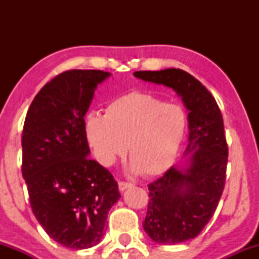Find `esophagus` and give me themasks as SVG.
<instances>
[{
    "instance_id": "34e87169",
    "label": "esophagus",
    "mask_w": 259,
    "mask_h": 259,
    "mask_svg": "<svg viewBox=\"0 0 259 259\" xmlns=\"http://www.w3.org/2000/svg\"><path fill=\"white\" fill-rule=\"evenodd\" d=\"M118 186H119L120 191H125L126 189H130V187H133V184H130V183H124V181H120V183L118 184Z\"/></svg>"
}]
</instances>
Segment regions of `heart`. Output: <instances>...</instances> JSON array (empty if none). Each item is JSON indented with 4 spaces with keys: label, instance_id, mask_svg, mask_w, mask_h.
I'll return each mask as SVG.
<instances>
[{
    "label": "heart",
    "instance_id": "heart-1",
    "mask_svg": "<svg viewBox=\"0 0 259 259\" xmlns=\"http://www.w3.org/2000/svg\"><path fill=\"white\" fill-rule=\"evenodd\" d=\"M187 113L177 103L141 91L115 97L105 115L90 113L85 133L95 157L109 167L125 156L129 146L132 170L157 177L173 165L186 135Z\"/></svg>",
    "mask_w": 259,
    "mask_h": 259
}]
</instances>
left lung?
Instances as JSON below:
<instances>
[{
	"instance_id": "obj_1",
	"label": "left lung",
	"mask_w": 259,
	"mask_h": 259,
	"mask_svg": "<svg viewBox=\"0 0 259 259\" xmlns=\"http://www.w3.org/2000/svg\"><path fill=\"white\" fill-rule=\"evenodd\" d=\"M134 76L174 90L189 112L185 158L148 185L150 202L142 223L154 242H185L203 230L224 190L228 146L221 109L210 92L181 69L140 70Z\"/></svg>"
}]
</instances>
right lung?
Masks as SVG:
<instances>
[{"label":"right lung","mask_w":259,"mask_h":259,"mask_svg":"<svg viewBox=\"0 0 259 259\" xmlns=\"http://www.w3.org/2000/svg\"><path fill=\"white\" fill-rule=\"evenodd\" d=\"M112 74L68 70L35 96L23 129L22 173L35 218L64 247L85 249L105 235L107 214L120 198L117 181L91 159L85 114Z\"/></svg>","instance_id":"add662e5"}]
</instances>
